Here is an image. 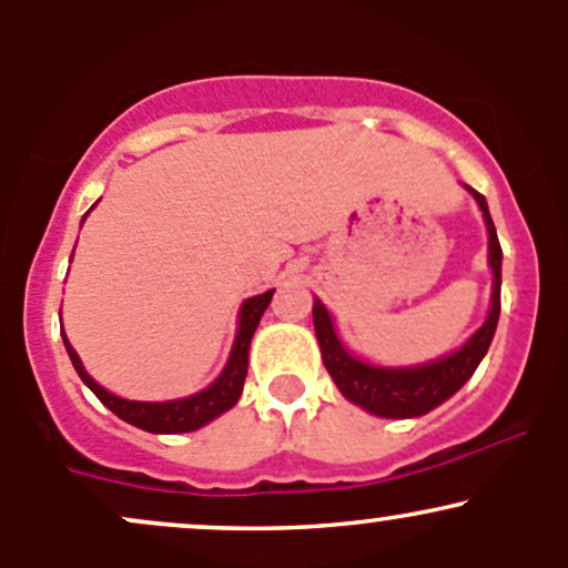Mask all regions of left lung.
Masks as SVG:
<instances>
[{
    "mask_svg": "<svg viewBox=\"0 0 568 568\" xmlns=\"http://www.w3.org/2000/svg\"><path fill=\"white\" fill-rule=\"evenodd\" d=\"M470 192L478 200L486 219L488 264L494 270V293L488 321L475 331V336L459 352L419 368H374L368 363L355 361L342 347L325 306L321 302H315V306H312V321H315V334L317 342H321L325 368L334 376L342 395L347 400L357 403V406L371 410V414L387 416V419H408V416L427 414V410L440 406L443 400H448L462 384L470 379L478 363L484 361V355L488 352L494 331H497L501 306V247L497 230H494V221L488 216L486 197L475 192V189H470Z\"/></svg>",
    "mask_w": 568,
    "mask_h": 568,
    "instance_id": "8db88e82",
    "label": "left lung"
}]
</instances>
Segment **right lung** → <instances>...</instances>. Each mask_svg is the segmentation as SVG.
<instances>
[{
  "label": "right lung",
  "instance_id": "right-lung-1",
  "mask_svg": "<svg viewBox=\"0 0 568 568\" xmlns=\"http://www.w3.org/2000/svg\"><path fill=\"white\" fill-rule=\"evenodd\" d=\"M272 293L266 291L262 296L247 298L240 310V328H237V338H234V347L230 355V363H226L224 374L219 376L216 382L211 384L202 393L184 397V400H168V403H141V400H125V397H116L112 393L95 384L88 376V371L82 368L80 355H77L74 347L67 342L63 336V344H67V352L74 363L77 374L80 379L93 389L98 400L103 403L109 410H114L120 419L130 422V425L146 429V433H192L202 425H207L211 419H216L219 414L230 410L234 403L240 400V393H243V382L247 374V349H251V338L253 331H256L258 321H262L264 310L272 302Z\"/></svg>",
  "mask_w": 568,
  "mask_h": 568
}]
</instances>
